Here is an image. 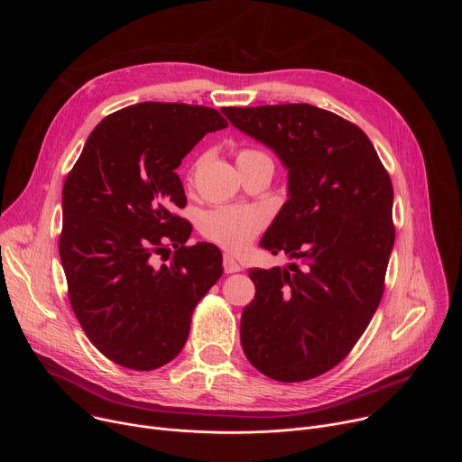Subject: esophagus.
Returning <instances> with one entry per match:
<instances>
[{"label":"esophagus","instance_id":"34e87169","mask_svg":"<svg viewBox=\"0 0 462 462\" xmlns=\"http://www.w3.org/2000/svg\"><path fill=\"white\" fill-rule=\"evenodd\" d=\"M223 269H225V273H226V274L241 273V265H239V263H237L232 255H228V254H225V255H223Z\"/></svg>","mask_w":462,"mask_h":462}]
</instances>
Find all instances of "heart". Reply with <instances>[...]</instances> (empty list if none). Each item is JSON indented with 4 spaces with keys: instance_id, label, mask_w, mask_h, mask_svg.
<instances>
[{
    "instance_id": "heart-1",
    "label": "heart",
    "mask_w": 462,
    "mask_h": 462,
    "mask_svg": "<svg viewBox=\"0 0 462 462\" xmlns=\"http://www.w3.org/2000/svg\"><path fill=\"white\" fill-rule=\"evenodd\" d=\"M259 159H269V157L257 150H241L237 153V162H250ZM265 223H267V216L259 208L219 207L203 214L201 232L205 237L221 245L223 248L232 252H241L254 241V237L263 230Z\"/></svg>"
}]
</instances>
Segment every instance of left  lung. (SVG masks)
<instances>
[{"mask_svg": "<svg viewBox=\"0 0 462 462\" xmlns=\"http://www.w3.org/2000/svg\"><path fill=\"white\" fill-rule=\"evenodd\" d=\"M289 171V199L261 246L298 263L252 269L241 316L250 364L303 382L340 364L369 325L394 243L393 186L364 131L310 104L223 107Z\"/></svg>", "mask_w": 462, "mask_h": 462, "instance_id": "left-lung-1", "label": "left lung"}]
</instances>
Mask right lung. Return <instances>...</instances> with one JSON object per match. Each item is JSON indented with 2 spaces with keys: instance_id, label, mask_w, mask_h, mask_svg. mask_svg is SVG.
Masks as SVG:
<instances>
[{
  "instance_id": "obj_1",
  "label": "right lung",
  "mask_w": 462,
  "mask_h": 462,
  "mask_svg": "<svg viewBox=\"0 0 462 462\" xmlns=\"http://www.w3.org/2000/svg\"><path fill=\"white\" fill-rule=\"evenodd\" d=\"M228 124L205 106L143 102L106 116L61 191L60 259L71 307L91 344L127 369L152 371L186 344L195 305L223 274L212 243L186 246L191 226L175 170ZM164 242L176 248L157 266Z\"/></svg>"
}]
</instances>
